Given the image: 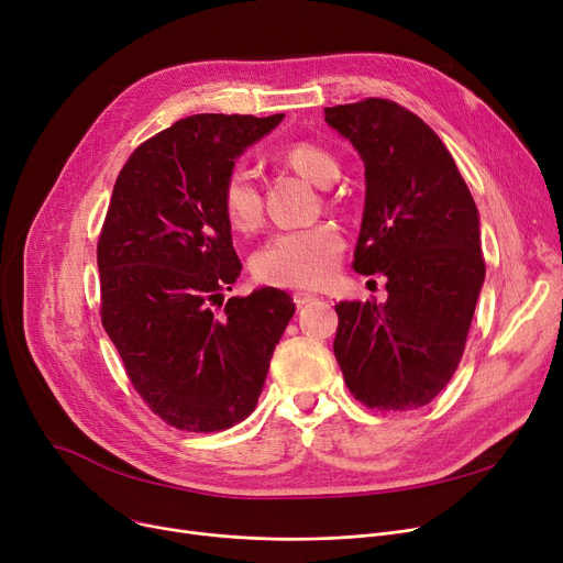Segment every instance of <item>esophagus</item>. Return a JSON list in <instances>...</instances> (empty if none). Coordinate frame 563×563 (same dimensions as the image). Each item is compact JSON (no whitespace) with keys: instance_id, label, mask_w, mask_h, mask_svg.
I'll use <instances>...</instances> for the list:
<instances>
[{"instance_id":"34e87169","label":"esophagus","mask_w":563,"mask_h":563,"mask_svg":"<svg viewBox=\"0 0 563 563\" xmlns=\"http://www.w3.org/2000/svg\"><path fill=\"white\" fill-rule=\"evenodd\" d=\"M291 299H294V303H297V308H303V306L317 301V297H314V294H310V291H294Z\"/></svg>"}]
</instances>
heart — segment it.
Masks as SVG:
<instances>
[{"label":"heart","mask_w":563,"mask_h":563,"mask_svg":"<svg viewBox=\"0 0 563 563\" xmlns=\"http://www.w3.org/2000/svg\"><path fill=\"white\" fill-rule=\"evenodd\" d=\"M280 159L319 187H329L340 177L338 159L310 141L289 143L280 151ZM221 210L234 230L251 232L260 225L262 194L251 166L232 164L228 168L221 183ZM342 251L344 240L331 223L278 230L253 253L251 269L266 285L319 287L333 276Z\"/></svg>","instance_id":"obj_1"}]
</instances>
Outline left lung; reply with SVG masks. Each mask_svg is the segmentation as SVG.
Listing matches in <instances>:
<instances>
[{
	"label": "left lung",
	"mask_w": 563,
	"mask_h": 563,
	"mask_svg": "<svg viewBox=\"0 0 563 563\" xmlns=\"http://www.w3.org/2000/svg\"><path fill=\"white\" fill-rule=\"evenodd\" d=\"M365 162L353 269L388 278V301H342L333 342L367 408L427 406L454 376L486 276L479 212L454 157L420 115L365 98L323 109Z\"/></svg>",
	"instance_id": "8db88e82"
}]
</instances>
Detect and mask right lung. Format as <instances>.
<instances>
[{"instance_id":"right-lung-1","label":"right lung","mask_w":563,"mask_h":563,"mask_svg":"<svg viewBox=\"0 0 563 563\" xmlns=\"http://www.w3.org/2000/svg\"><path fill=\"white\" fill-rule=\"evenodd\" d=\"M283 113H196L143 141L115 177L98 240L100 314L134 390L166 424L210 433L246 420L291 297L223 301L242 272L221 183Z\"/></svg>"}]
</instances>
